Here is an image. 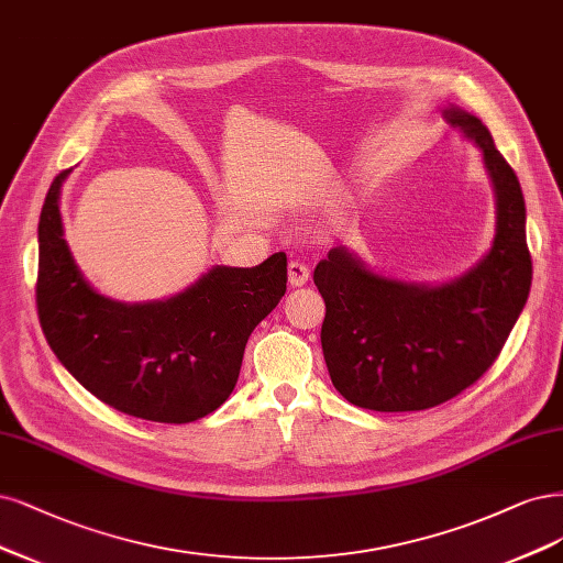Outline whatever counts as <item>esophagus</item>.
<instances>
[{
    "instance_id": "1",
    "label": "esophagus",
    "mask_w": 563,
    "mask_h": 563,
    "mask_svg": "<svg viewBox=\"0 0 563 563\" xmlns=\"http://www.w3.org/2000/svg\"><path fill=\"white\" fill-rule=\"evenodd\" d=\"M309 279V267L302 261H290L288 263V282L290 286H305Z\"/></svg>"
}]
</instances>
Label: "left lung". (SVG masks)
<instances>
[{
	"label": "left lung",
	"mask_w": 563,
	"mask_h": 563,
	"mask_svg": "<svg viewBox=\"0 0 563 563\" xmlns=\"http://www.w3.org/2000/svg\"><path fill=\"white\" fill-rule=\"evenodd\" d=\"M442 115L482 151L489 174L496 228L487 254L440 284L379 275L346 246L314 267L328 373L365 410L417 412L459 396L489 371L529 298L527 207L517 174L477 115L454 104Z\"/></svg>",
	"instance_id": "1"
}]
</instances>
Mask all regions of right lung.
<instances>
[{
	"mask_svg": "<svg viewBox=\"0 0 563 563\" xmlns=\"http://www.w3.org/2000/svg\"><path fill=\"white\" fill-rule=\"evenodd\" d=\"M53 179L38 219L36 309L44 335L69 375L130 417L188 423L232 394L249 335L286 294V254L256 267L214 265L179 294L123 302L102 296L65 240Z\"/></svg>",
	"mask_w": 563,
	"mask_h": 563,
	"instance_id": "1",
	"label": "right lung"
}]
</instances>
